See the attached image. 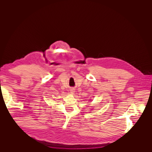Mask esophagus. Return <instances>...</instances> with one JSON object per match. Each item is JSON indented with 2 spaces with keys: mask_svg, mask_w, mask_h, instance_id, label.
Instances as JSON below:
<instances>
[{
  "mask_svg": "<svg viewBox=\"0 0 152 152\" xmlns=\"http://www.w3.org/2000/svg\"><path fill=\"white\" fill-rule=\"evenodd\" d=\"M70 92H71V93H75V90H73V89L70 90Z\"/></svg>",
  "mask_w": 152,
  "mask_h": 152,
  "instance_id": "esophagus-1",
  "label": "esophagus"
}]
</instances>
